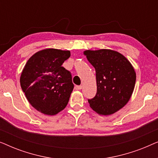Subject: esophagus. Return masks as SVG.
<instances>
[{"mask_svg": "<svg viewBox=\"0 0 158 158\" xmlns=\"http://www.w3.org/2000/svg\"><path fill=\"white\" fill-rule=\"evenodd\" d=\"M82 88H83L82 87V85H76L75 87V90H81Z\"/></svg>", "mask_w": 158, "mask_h": 158, "instance_id": "1", "label": "esophagus"}]
</instances>
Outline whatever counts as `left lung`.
I'll list each match as a JSON object with an SVG mask.
<instances>
[{"mask_svg": "<svg viewBox=\"0 0 158 158\" xmlns=\"http://www.w3.org/2000/svg\"><path fill=\"white\" fill-rule=\"evenodd\" d=\"M96 70L97 93L88 99L91 109L100 115H111L128 103L135 88L136 73L130 62L111 49L83 52Z\"/></svg>", "mask_w": 158, "mask_h": 158, "instance_id": "left-lung-1", "label": "left lung"}]
</instances>
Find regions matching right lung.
I'll return each instance as SVG.
<instances>
[{
    "instance_id": "add662e5",
    "label": "right lung",
    "mask_w": 158,
    "mask_h": 158,
    "mask_svg": "<svg viewBox=\"0 0 158 158\" xmlns=\"http://www.w3.org/2000/svg\"><path fill=\"white\" fill-rule=\"evenodd\" d=\"M69 50L46 49L31 56L20 77L22 90L34 109L53 116L66 107L74 85L71 73L62 67Z\"/></svg>"
}]
</instances>
